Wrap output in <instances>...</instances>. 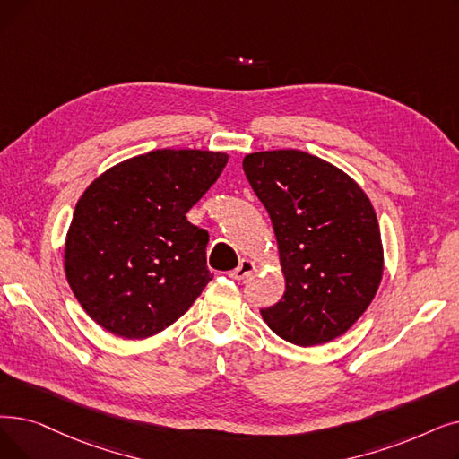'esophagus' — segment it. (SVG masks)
Masks as SVG:
<instances>
[{
    "instance_id": "1",
    "label": "esophagus",
    "mask_w": 459,
    "mask_h": 459,
    "mask_svg": "<svg viewBox=\"0 0 459 459\" xmlns=\"http://www.w3.org/2000/svg\"><path fill=\"white\" fill-rule=\"evenodd\" d=\"M255 270H256V266H255L253 261H249V258H242L240 264H238L229 275L232 279H238V281H240V279H247Z\"/></svg>"
}]
</instances>
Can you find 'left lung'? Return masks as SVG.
<instances>
[{"label":"left lung","mask_w":459,"mask_h":459,"mask_svg":"<svg viewBox=\"0 0 459 459\" xmlns=\"http://www.w3.org/2000/svg\"><path fill=\"white\" fill-rule=\"evenodd\" d=\"M244 172L270 213L287 281L263 318L294 345L335 340L368 309L383 277L369 198L343 170L300 150L249 153Z\"/></svg>","instance_id":"8db88e82"}]
</instances>
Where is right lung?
Wrapping results in <instances>:
<instances>
[{
    "instance_id": "1",
    "label": "right lung",
    "mask_w": 459,
    "mask_h": 459,
    "mask_svg": "<svg viewBox=\"0 0 459 459\" xmlns=\"http://www.w3.org/2000/svg\"><path fill=\"white\" fill-rule=\"evenodd\" d=\"M229 155L155 150L101 174L78 201L65 240L76 300L105 330L143 340L178 321L212 281L208 232L186 213Z\"/></svg>"
}]
</instances>
